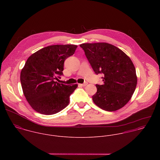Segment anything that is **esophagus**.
Instances as JSON below:
<instances>
[{
	"label": "esophagus",
	"mask_w": 160,
	"mask_h": 160,
	"mask_svg": "<svg viewBox=\"0 0 160 160\" xmlns=\"http://www.w3.org/2000/svg\"><path fill=\"white\" fill-rule=\"evenodd\" d=\"M87 84H88V82H84V84H79V86H82V87H84V86H86Z\"/></svg>",
	"instance_id": "1"
}]
</instances>
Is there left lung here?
I'll use <instances>...</instances> for the list:
<instances>
[{"label":"left lung","instance_id":"8db88e82","mask_svg":"<svg viewBox=\"0 0 160 160\" xmlns=\"http://www.w3.org/2000/svg\"><path fill=\"white\" fill-rule=\"evenodd\" d=\"M95 73L103 74V85L96 84L93 103L100 108L114 112L131 98L137 86L135 67L121 49L106 42L80 45Z\"/></svg>","mask_w":160,"mask_h":160}]
</instances>
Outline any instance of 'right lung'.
<instances>
[{
  "label": "right lung",
  "instance_id": "obj_1",
  "mask_svg": "<svg viewBox=\"0 0 160 160\" xmlns=\"http://www.w3.org/2000/svg\"><path fill=\"white\" fill-rule=\"evenodd\" d=\"M78 46L53 45L32 54L22 69L20 81L26 100L36 112L50 115L68 105L69 96L78 84L55 81L63 75L65 60L74 53Z\"/></svg>",
  "mask_w": 160,
  "mask_h": 160
}]
</instances>
